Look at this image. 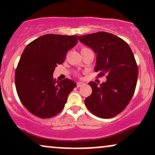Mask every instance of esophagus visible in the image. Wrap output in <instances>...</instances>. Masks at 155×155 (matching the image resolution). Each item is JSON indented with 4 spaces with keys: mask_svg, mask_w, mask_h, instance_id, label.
Masks as SVG:
<instances>
[{
    "mask_svg": "<svg viewBox=\"0 0 155 155\" xmlns=\"http://www.w3.org/2000/svg\"><path fill=\"white\" fill-rule=\"evenodd\" d=\"M86 71L87 72H90V68H86Z\"/></svg>",
    "mask_w": 155,
    "mask_h": 155,
    "instance_id": "obj_1",
    "label": "esophagus"
}]
</instances>
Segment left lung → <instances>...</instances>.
<instances>
[{
  "label": "left lung",
  "instance_id": "8db88e82",
  "mask_svg": "<svg viewBox=\"0 0 155 155\" xmlns=\"http://www.w3.org/2000/svg\"><path fill=\"white\" fill-rule=\"evenodd\" d=\"M77 41V35L47 34L33 41L23 51L16 69V90L32 114L51 118L63 109L76 84L65 76L54 78L53 73Z\"/></svg>",
  "mask_w": 155,
  "mask_h": 155
}]
</instances>
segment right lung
Masks as SVG:
<instances>
[{
    "mask_svg": "<svg viewBox=\"0 0 155 155\" xmlns=\"http://www.w3.org/2000/svg\"><path fill=\"white\" fill-rule=\"evenodd\" d=\"M96 54L95 71L98 78L89 85L92 92L85 99L91 113L103 119L121 113L132 98L138 78V65L129 45L116 35L97 32L79 37Z\"/></svg>",
    "mask_w": 155,
    "mask_h": 155,
    "instance_id": "obj_1",
    "label": "right lung"
}]
</instances>
